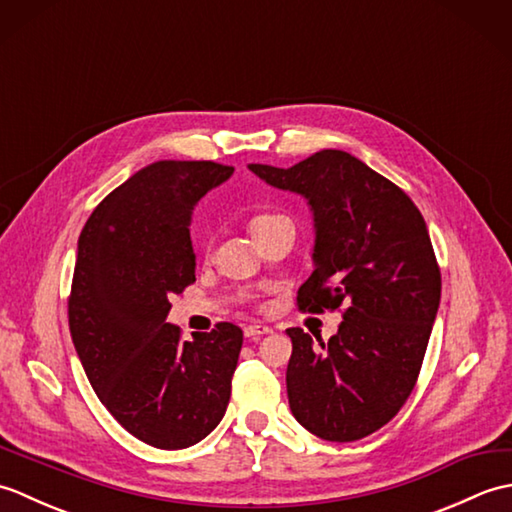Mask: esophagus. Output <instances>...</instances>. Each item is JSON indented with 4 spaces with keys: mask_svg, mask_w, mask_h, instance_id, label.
I'll use <instances>...</instances> for the list:
<instances>
[{
    "mask_svg": "<svg viewBox=\"0 0 512 512\" xmlns=\"http://www.w3.org/2000/svg\"><path fill=\"white\" fill-rule=\"evenodd\" d=\"M270 332H273V328H268V325H264V323H253V325H246V328H244L246 339H257V336H264V334H270Z\"/></svg>",
    "mask_w": 512,
    "mask_h": 512,
    "instance_id": "esophagus-1",
    "label": "esophagus"
}]
</instances>
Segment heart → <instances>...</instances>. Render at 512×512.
Returning a JSON list of instances; mask_svg holds the SVG:
<instances>
[{"label":"heart","mask_w":512,"mask_h":512,"mask_svg":"<svg viewBox=\"0 0 512 512\" xmlns=\"http://www.w3.org/2000/svg\"><path fill=\"white\" fill-rule=\"evenodd\" d=\"M279 220H286V217L284 215H277V213H262V215L253 217V222H250V231L255 233V231H259V228L270 226V224H275Z\"/></svg>","instance_id":"1"}]
</instances>
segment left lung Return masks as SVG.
<instances>
[{"label":"left lung","mask_w":512,"mask_h":512,"mask_svg":"<svg viewBox=\"0 0 512 512\" xmlns=\"http://www.w3.org/2000/svg\"><path fill=\"white\" fill-rule=\"evenodd\" d=\"M248 169L301 193L314 213V270L297 292L299 310H343L328 343L286 330L292 416L317 438L361 440L405 405L427 352L442 290L427 224L405 191L341 149L290 169Z\"/></svg>","instance_id":"obj_1"}]
</instances>
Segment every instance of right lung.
<instances>
[{
  "label": "right lung",
  "mask_w": 512,
  "mask_h": 512,
  "mask_svg": "<svg viewBox=\"0 0 512 512\" xmlns=\"http://www.w3.org/2000/svg\"><path fill=\"white\" fill-rule=\"evenodd\" d=\"M233 167L158 160L92 211L79 237L68 321L105 409L156 449H187L220 424L244 334L233 323L182 341L171 295L195 281L193 206Z\"/></svg>",
  "instance_id": "1"
}]
</instances>
